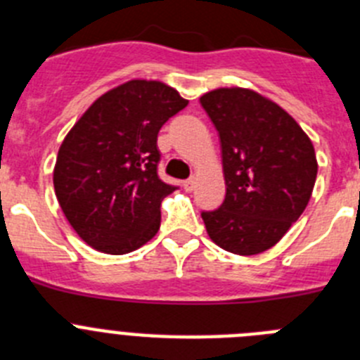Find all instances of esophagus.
<instances>
[{
    "label": "esophagus",
    "mask_w": 360,
    "mask_h": 360,
    "mask_svg": "<svg viewBox=\"0 0 360 360\" xmlns=\"http://www.w3.org/2000/svg\"><path fill=\"white\" fill-rule=\"evenodd\" d=\"M195 186H196V178L195 176L187 178L186 182H184V189H186L187 193H191V191L195 189Z\"/></svg>",
    "instance_id": "esophagus-1"
}]
</instances>
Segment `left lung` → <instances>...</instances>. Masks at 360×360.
<instances>
[{
	"label": "left lung",
	"instance_id": "left-lung-1",
	"mask_svg": "<svg viewBox=\"0 0 360 360\" xmlns=\"http://www.w3.org/2000/svg\"><path fill=\"white\" fill-rule=\"evenodd\" d=\"M200 104L218 131L227 186L224 203L202 211L207 234L232 254L263 252L308 205L317 176L314 146L287 111L252 90L219 88Z\"/></svg>",
	"mask_w": 360,
	"mask_h": 360
}]
</instances>
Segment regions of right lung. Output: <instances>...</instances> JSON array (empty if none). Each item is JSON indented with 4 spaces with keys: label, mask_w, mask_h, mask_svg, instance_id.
Returning a JSON list of instances; mask_svg holds the SVG:
<instances>
[{
    "label": "right lung",
    "mask_w": 360,
    "mask_h": 360,
    "mask_svg": "<svg viewBox=\"0 0 360 360\" xmlns=\"http://www.w3.org/2000/svg\"><path fill=\"white\" fill-rule=\"evenodd\" d=\"M189 101L158 81H129L98 97L63 141L53 187L86 243L128 254L160 229V205L178 186L158 176L160 128Z\"/></svg>",
    "instance_id": "1"
}]
</instances>
